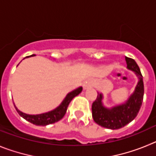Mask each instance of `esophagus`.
<instances>
[{
    "label": "esophagus",
    "mask_w": 156,
    "mask_h": 156,
    "mask_svg": "<svg viewBox=\"0 0 156 156\" xmlns=\"http://www.w3.org/2000/svg\"><path fill=\"white\" fill-rule=\"evenodd\" d=\"M93 86V82L91 80H87L83 83V88L84 89H87V88H90Z\"/></svg>",
    "instance_id": "34e87169"
}]
</instances>
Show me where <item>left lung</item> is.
<instances>
[{
	"label": "left lung",
	"instance_id": "left-lung-1",
	"mask_svg": "<svg viewBox=\"0 0 156 156\" xmlns=\"http://www.w3.org/2000/svg\"><path fill=\"white\" fill-rule=\"evenodd\" d=\"M127 68L132 70L138 76V83L133 94L122 105L108 109L105 108L101 103L102 95L98 93L96 100L92 104V116L94 121L101 126L111 129L123 127L133 121L139 112L144 98L143 76L139 66L133 58L126 57Z\"/></svg>",
	"mask_w": 156,
	"mask_h": 156
}]
</instances>
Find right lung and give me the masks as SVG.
<instances>
[{
  "label": "right lung",
  "instance_id": "obj_1",
  "mask_svg": "<svg viewBox=\"0 0 156 156\" xmlns=\"http://www.w3.org/2000/svg\"><path fill=\"white\" fill-rule=\"evenodd\" d=\"M34 55H32L31 56ZM27 57H30V56H27ZM82 87H79L76 90H74L70 92V93H69L66 97V98L63 100L62 104L57 108H55V109L51 112H47V113L40 114V115H28V114H25L19 111L16 106H15V108H16V111L18 112V113L21 115L23 119L29 121L33 124H35L37 126H47V125L55 123V122L62 119L72 99L79 94L82 91Z\"/></svg>",
  "mask_w": 156,
  "mask_h": 156
}]
</instances>
